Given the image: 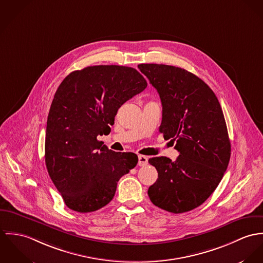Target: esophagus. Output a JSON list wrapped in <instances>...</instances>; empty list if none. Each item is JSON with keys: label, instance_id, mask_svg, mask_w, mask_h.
Instances as JSON below:
<instances>
[{"label": "esophagus", "instance_id": "esophagus-1", "mask_svg": "<svg viewBox=\"0 0 263 263\" xmlns=\"http://www.w3.org/2000/svg\"><path fill=\"white\" fill-rule=\"evenodd\" d=\"M148 163V157L145 155H139L138 156V165L139 166H145Z\"/></svg>", "mask_w": 263, "mask_h": 263}]
</instances>
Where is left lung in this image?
<instances>
[{"mask_svg":"<svg viewBox=\"0 0 263 263\" xmlns=\"http://www.w3.org/2000/svg\"><path fill=\"white\" fill-rule=\"evenodd\" d=\"M138 68L161 100L159 132L176 141L179 152L175 161L164 156L149 159L158 178L148 196L167 212H189L213 194L229 164L231 144L221 105L210 87L185 69L155 63Z\"/></svg>","mask_w":263,"mask_h":263,"instance_id":"left-lung-1","label":"left lung"}]
</instances>
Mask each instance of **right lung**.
Listing matches in <instances>:
<instances>
[{"label":"right lung","instance_id":"add662e5","mask_svg":"<svg viewBox=\"0 0 263 263\" xmlns=\"http://www.w3.org/2000/svg\"><path fill=\"white\" fill-rule=\"evenodd\" d=\"M147 87L135 68L95 65L70 72L59 85L47 118L45 163L65 204L88 213L109 204L119 179L138 157L97 139L111 131L118 109Z\"/></svg>","mask_w":263,"mask_h":263}]
</instances>
